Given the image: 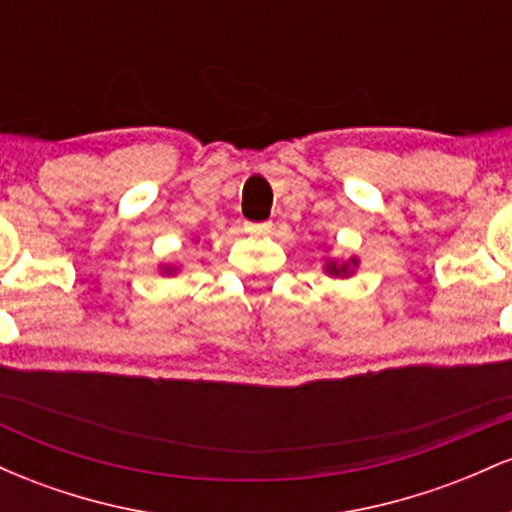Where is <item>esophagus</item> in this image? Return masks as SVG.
<instances>
[{"label": "esophagus", "instance_id": "1", "mask_svg": "<svg viewBox=\"0 0 512 512\" xmlns=\"http://www.w3.org/2000/svg\"><path fill=\"white\" fill-rule=\"evenodd\" d=\"M274 228L272 221H262V223H250L245 221V231L248 233H269Z\"/></svg>", "mask_w": 512, "mask_h": 512}]
</instances>
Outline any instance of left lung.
<instances>
[{
  "label": "left lung",
  "instance_id": "1",
  "mask_svg": "<svg viewBox=\"0 0 512 512\" xmlns=\"http://www.w3.org/2000/svg\"><path fill=\"white\" fill-rule=\"evenodd\" d=\"M356 264H358L356 257H349V260H346V262L327 260V264H325V272L330 274V276H349V274L354 272V269H356Z\"/></svg>",
  "mask_w": 512,
  "mask_h": 512
}]
</instances>
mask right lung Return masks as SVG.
Segmentation results:
<instances>
[{
  "label": "right lung",
  "instance_id": "obj_1",
  "mask_svg": "<svg viewBox=\"0 0 512 512\" xmlns=\"http://www.w3.org/2000/svg\"><path fill=\"white\" fill-rule=\"evenodd\" d=\"M163 272H168V274H175V272H178V269H175V267H166V269H163Z\"/></svg>",
  "mask_w": 512,
  "mask_h": 512
}]
</instances>
